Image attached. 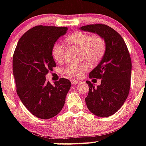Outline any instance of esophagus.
I'll return each instance as SVG.
<instances>
[{
  "mask_svg": "<svg viewBox=\"0 0 146 146\" xmlns=\"http://www.w3.org/2000/svg\"><path fill=\"white\" fill-rule=\"evenodd\" d=\"M79 82H80L79 80H71V83H72V85H75L76 84V83H79Z\"/></svg>",
  "mask_w": 146,
  "mask_h": 146,
  "instance_id": "esophagus-1",
  "label": "esophagus"
}]
</instances>
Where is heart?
<instances>
[{
  "mask_svg": "<svg viewBox=\"0 0 146 146\" xmlns=\"http://www.w3.org/2000/svg\"><path fill=\"white\" fill-rule=\"evenodd\" d=\"M65 41L70 45L81 50V57L91 64H97L102 60L106 50L104 40L98 35L90 36L83 33H75L66 36ZM65 48L64 44L57 42L52 48V56L55 61L61 63L64 60ZM89 64L84 62L81 64H73L69 65L64 70V73L72 78L78 79L83 73L89 70Z\"/></svg>",
  "mask_w": 146,
  "mask_h": 146,
  "instance_id": "obj_1",
  "label": "heart"
}]
</instances>
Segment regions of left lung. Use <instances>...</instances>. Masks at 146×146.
Here are the masks:
<instances>
[{"label":"left lung","mask_w":146,"mask_h":146,"mask_svg":"<svg viewBox=\"0 0 146 146\" xmlns=\"http://www.w3.org/2000/svg\"><path fill=\"white\" fill-rule=\"evenodd\" d=\"M80 30L96 33L105 42L106 50L102 60L89 73V77L102 79L97 87L86 81L89 94L87 108L101 117L115 113L127 99L130 88L132 63L124 40L118 33L104 24L82 26Z\"/></svg>","instance_id":"8db88e82"}]
</instances>
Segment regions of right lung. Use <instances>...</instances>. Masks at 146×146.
<instances>
[{
    "label": "right lung",
    "mask_w": 146,
    "mask_h": 146,
    "mask_svg": "<svg viewBox=\"0 0 146 146\" xmlns=\"http://www.w3.org/2000/svg\"><path fill=\"white\" fill-rule=\"evenodd\" d=\"M66 27L37 26L19 38L13 57V73L17 92L23 104L33 115L50 119L60 112L71 82L61 78L54 85L45 76L56 66L52 48Z\"/></svg>",
    "instance_id": "obj_1"
}]
</instances>
